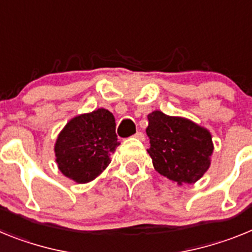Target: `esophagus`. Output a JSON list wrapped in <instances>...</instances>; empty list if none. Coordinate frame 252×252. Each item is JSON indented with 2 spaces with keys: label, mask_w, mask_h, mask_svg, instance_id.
I'll return each instance as SVG.
<instances>
[{
  "label": "esophagus",
  "mask_w": 252,
  "mask_h": 252,
  "mask_svg": "<svg viewBox=\"0 0 252 252\" xmlns=\"http://www.w3.org/2000/svg\"><path fill=\"white\" fill-rule=\"evenodd\" d=\"M134 137H135V138H137V139H139V141H144V134H143V133H142V132H137V133H135V134H134Z\"/></svg>",
  "instance_id": "1"
}]
</instances>
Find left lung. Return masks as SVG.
Returning <instances> with one entry per match:
<instances>
[{
    "instance_id": "obj_1",
    "label": "left lung",
    "mask_w": 252,
    "mask_h": 252,
    "mask_svg": "<svg viewBox=\"0 0 252 252\" xmlns=\"http://www.w3.org/2000/svg\"><path fill=\"white\" fill-rule=\"evenodd\" d=\"M146 132L153 167L172 183H196L211 166L212 134L192 120L155 110L148 114Z\"/></svg>"
}]
</instances>
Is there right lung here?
Returning <instances> with one entry per match:
<instances>
[{
	"mask_svg": "<svg viewBox=\"0 0 252 252\" xmlns=\"http://www.w3.org/2000/svg\"><path fill=\"white\" fill-rule=\"evenodd\" d=\"M115 126L114 115L104 108L72 118L54 144L60 171L77 184L95 180L120 144Z\"/></svg>",
	"mask_w": 252,
	"mask_h": 252,
	"instance_id": "add662e5",
	"label": "right lung"
}]
</instances>
